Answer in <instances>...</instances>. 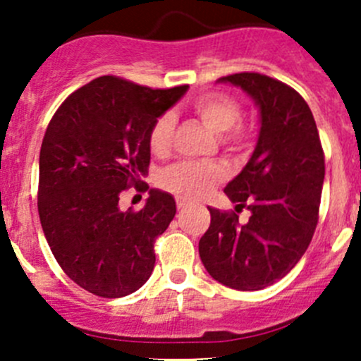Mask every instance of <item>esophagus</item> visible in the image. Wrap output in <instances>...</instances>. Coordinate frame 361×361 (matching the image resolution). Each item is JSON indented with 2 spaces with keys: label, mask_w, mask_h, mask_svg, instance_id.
<instances>
[{
  "label": "esophagus",
  "mask_w": 361,
  "mask_h": 361,
  "mask_svg": "<svg viewBox=\"0 0 361 361\" xmlns=\"http://www.w3.org/2000/svg\"><path fill=\"white\" fill-rule=\"evenodd\" d=\"M176 204H178V209H185V207L190 206V202H187L185 199H178Z\"/></svg>",
  "instance_id": "1"
}]
</instances>
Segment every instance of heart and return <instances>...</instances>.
<instances>
[{
  "label": "heart",
  "mask_w": 361,
  "mask_h": 361,
  "mask_svg": "<svg viewBox=\"0 0 361 361\" xmlns=\"http://www.w3.org/2000/svg\"><path fill=\"white\" fill-rule=\"evenodd\" d=\"M192 111L216 134L227 150H239L251 137V126L243 120V106L234 96L225 92H207L192 101ZM176 120L171 113H162L152 123L148 133V147L159 157L173 148ZM225 178L220 164L207 160H181L166 167L159 181L166 190L185 199H199Z\"/></svg>",
  "instance_id": "1"
}]
</instances>
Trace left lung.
Here are the masks:
<instances>
[{
	"mask_svg": "<svg viewBox=\"0 0 361 361\" xmlns=\"http://www.w3.org/2000/svg\"><path fill=\"white\" fill-rule=\"evenodd\" d=\"M260 106L257 148L225 187L235 211L207 207L211 224L199 241L206 271L218 283L253 292L285 278L307 250L319 218L325 154L314 116L286 83L255 71L224 76ZM252 214L238 221L239 209Z\"/></svg>",
	"mask_w": 361,
	"mask_h": 361,
	"instance_id": "left-lung-1",
	"label": "left lung"
}]
</instances>
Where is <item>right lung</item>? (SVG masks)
Segmentation results:
<instances>
[{
  "label": "right lung",
  "instance_id": "add662e5",
  "mask_svg": "<svg viewBox=\"0 0 361 361\" xmlns=\"http://www.w3.org/2000/svg\"><path fill=\"white\" fill-rule=\"evenodd\" d=\"M188 85L150 89L99 76L54 113L39 150L38 213L47 243L66 276L104 298L136 292L155 265V239L176 202L150 190L143 209L118 207L120 194L148 190V133Z\"/></svg>",
  "mask_w": 361,
  "mask_h": 361
}]
</instances>
